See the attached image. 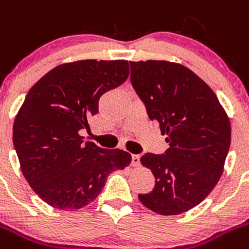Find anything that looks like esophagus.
I'll return each instance as SVG.
<instances>
[{
  "mask_svg": "<svg viewBox=\"0 0 249 249\" xmlns=\"http://www.w3.org/2000/svg\"><path fill=\"white\" fill-rule=\"evenodd\" d=\"M131 164L134 167L140 166V156H139V155H132V156H131Z\"/></svg>",
  "mask_w": 249,
  "mask_h": 249,
  "instance_id": "1",
  "label": "esophagus"
}]
</instances>
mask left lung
Instances as JSON below:
<instances>
[{
	"mask_svg": "<svg viewBox=\"0 0 249 249\" xmlns=\"http://www.w3.org/2000/svg\"><path fill=\"white\" fill-rule=\"evenodd\" d=\"M130 81L151 120L159 123L169 148L145 153L155 188L139 194L160 215L190 210L219 182L231 143V124L210 87L192 70L169 61H130Z\"/></svg>",
	"mask_w": 249,
	"mask_h": 249,
	"instance_id": "8db88e82",
	"label": "left lung"
}]
</instances>
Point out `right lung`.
<instances>
[{
    "mask_svg": "<svg viewBox=\"0 0 249 249\" xmlns=\"http://www.w3.org/2000/svg\"><path fill=\"white\" fill-rule=\"evenodd\" d=\"M125 60L62 64L30 88L13 125V145L25 179L53 208L77 210L98 196L107 177L131 162L123 150L83 142L102 94L126 81Z\"/></svg>",
    "mask_w": 249,
    "mask_h": 249,
    "instance_id": "right-lung-1",
    "label": "right lung"
}]
</instances>
